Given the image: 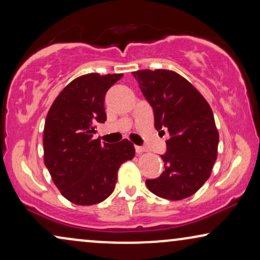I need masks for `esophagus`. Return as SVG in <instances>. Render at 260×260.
Returning <instances> with one entry per match:
<instances>
[{
  "mask_svg": "<svg viewBox=\"0 0 260 260\" xmlns=\"http://www.w3.org/2000/svg\"><path fill=\"white\" fill-rule=\"evenodd\" d=\"M134 147H136V152H137L138 154H140V153H143V152H146V149H145V147H143V146H138V145H136Z\"/></svg>",
  "mask_w": 260,
  "mask_h": 260,
  "instance_id": "obj_1",
  "label": "esophagus"
}]
</instances>
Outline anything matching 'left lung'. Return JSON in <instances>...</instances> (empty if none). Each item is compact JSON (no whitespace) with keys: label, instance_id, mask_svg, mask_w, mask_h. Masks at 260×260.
Returning a JSON list of instances; mask_svg holds the SVG:
<instances>
[{"label":"left lung","instance_id":"left-lung-1","mask_svg":"<svg viewBox=\"0 0 260 260\" xmlns=\"http://www.w3.org/2000/svg\"><path fill=\"white\" fill-rule=\"evenodd\" d=\"M133 77L152 107L154 127L168 131L164 172L146 180L153 194L181 200L198 190L210 177L217 158L218 132L209 103L189 81L175 72L138 71Z\"/></svg>","mask_w":260,"mask_h":260}]
</instances>
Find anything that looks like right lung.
<instances>
[{"label":"right lung","instance_id":"obj_1","mask_svg":"<svg viewBox=\"0 0 260 260\" xmlns=\"http://www.w3.org/2000/svg\"><path fill=\"white\" fill-rule=\"evenodd\" d=\"M122 74L81 75L66 86L47 115L44 164L62 196L77 205H93L115 188L117 170L136 154L127 139H93L94 124L106 122L104 97Z\"/></svg>","mask_w":260,"mask_h":260}]
</instances>
